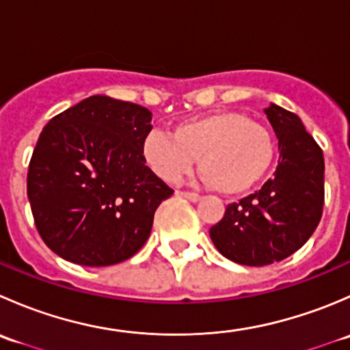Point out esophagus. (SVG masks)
Wrapping results in <instances>:
<instances>
[{"mask_svg": "<svg viewBox=\"0 0 350 350\" xmlns=\"http://www.w3.org/2000/svg\"><path fill=\"white\" fill-rule=\"evenodd\" d=\"M178 195L186 198V200H189V201H200L201 200V196L198 195V193H191V191H178Z\"/></svg>", "mask_w": 350, "mask_h": 350, "instance_id": "34e87169", "label": "esophagus"}]
</instances>
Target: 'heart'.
Here are the masks:
<instances>
[{"mask_svg":"<svg viewBox=\"0 0 350 350\" xmlns=\"http://www.w3.org/2000/svg\"><path fill=\"white\" fill-rule=\"evenodd\" d=\"M142 155L167 183L198 169L221 195H241L262 181L276 157V139L267 126L241 111H211L183 120L172 135L152 130L142 140Z\"/></svg>","mask_w":350,"mask_h":350,"instance_id":"heart-1","label":"heart"}]
</instances>
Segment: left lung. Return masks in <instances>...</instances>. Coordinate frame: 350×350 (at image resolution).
Here are the masks:
<instances>
[{"mask_svg": "<svg viewBox=\"0 0 350 350\" xmlns=\"http://www.w3.org/2000/svg\"><path fill=\"white\" fill-rule=\"evenodd\" d=\"M264 113L280 140L274 178L228 204L210 228L218 252L243 266H267L305 245L322 218L325 196L323 152L299 116L274 103Z\"/></svg>", "mask_w": 350, "mask_h": 350, "instance_id": "1", "label": "left lung"}]
</instances>
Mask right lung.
Returning <instances> with one entry per match:
<instances>
[{
    "instance_id": "1",
    "label": "right lung",
    "mask_w": 350,
    "mask_h": 350,
    "mask_svg": "<svg viewBox=\"0 0 350 350\" xmlns=\"http://www.w3.org/2000/svg\"><path fill=\"white\" fill-rule=\"evenodd\" d=\"M152 113L130 101L90 96L59 113L31 154L27 195L42 241L90 267L130 259L172 189L146 165Z\"/></svg>"
}]
</instances>
